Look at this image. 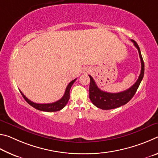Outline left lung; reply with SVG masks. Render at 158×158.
I'll return each instance as SVG.
<instances>
[{"instance_id":"1","label":"left lung","mask_w":158,"mask_h":158,"mask_svg":"<svg viewBox=\"0 0 158 158\" xmlns=\"http://www.w3.org/2000/svg\"><path fill=\"white\" fill-rule=\"evenodd\" d=\"M131 41L133 42L134 45L137 49L139 54L141 64L139 77L137 81L135 82V84H133L130 89L120 93H111L103 91V90L99 89L98 85H96L94 79H93V77L89 75L90 79L89 86V98L93 105L97 106L98 108L102 109L103 110H108V109H116L125 105L133 98L138 87L139 86L140 83L144 75V63L142 56H141L139 47L138 46L137 42L134 41L133 40Z\"/></svg>"}]
</instances>
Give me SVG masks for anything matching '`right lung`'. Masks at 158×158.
I'll return each instance as SVG.
<instances>
[{
  "label": "right lung",
  "mask_w": 158,
  "mask_h": 158,
  "mask_svg": "<svg viewBox=\"0 0 158 158\" xmlns=\"http://www.w3.org/2000/svg\"><path fill=\"white\" fill-rule=\"evenodd\" d=\"M77 80V79L73 80V81H70L69 83V84L67 86L65 93H64L63 96L62 98H60L59 100H58L55 102L53 103H48V104H37V103H35L31 101L30 100L26 97V96L23 94L21 91L20 90V92L21 93V95L23 97V98L25 99V100L31 106H33L35 109H37V110H40V111H47V112H52V111H60L63 108L65 107V106L67 105L68 102L69 101V90H70L72 85Z\"/></svg>",
  "instance_id": "1"
}]
</instances>
